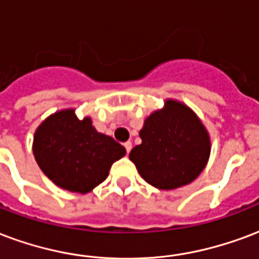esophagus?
<instances>
[{
	"label": "esophagus",
	"instance_id": "esophagus-1",
	"mask_svg": "<svg viewBox=\"0 0 259 259\" xmlns=\"http://www.w3.org/2000/svg\"><path fill=\"white\" fill-rule=\"evenodd\" d=\"M123 145H124V148H126V152L129 154L130 151H132V143H130V141H126Z\"/></svg>",
	"mask_w": 259,
	"mask_h": 259
}]
</instances>
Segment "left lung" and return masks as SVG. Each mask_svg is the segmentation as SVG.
<instances>
[{
    "label": "left lung",
    "instance_id": "8db88e82",
    "mask_svg": "<svg viewBox=\"0 0 259 259\" xmlns=\"http://www.w3.org/2000/svg\"><path fill=\"white\" fill-rule=\"evenodd\" d=\"M141 144L130 151V160L155 188L176 189L192 183L210 156V137L196 114L176 100H166L145 119Z\"/></svg>",
    "mask_w": 259,
    "mask_h": 259
}]
</instances>
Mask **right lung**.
I'll use <instances>...</instances> for the list:
<instances>
[{
	"mask_svg": "<svg viewBox=\"0 0 259 259\" xmlns=\"http://www.w3.org/2000/svg\"><path fill=\"white\" fill-rule=\"evenodd\" d=\"M32 152L44 174L57 187L88 193L108 177L112 163L124 156L126 149L99 133L91 118L78 119L74 110H63L38 126Z\"/></svg>",
	"mask_w": 259,
	"mask_h": 259,
	"instance_id": "right-lung-1",
	"label": "right lung"
}]
</instances>
